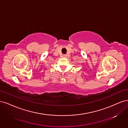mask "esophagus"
<instances>
[{
    "instance_id": "esophagus-1",
    "label": "esophagus",
    "mask_w": 128,
    "mask_h": 128,
    "mask_svg": "<svg viewBox=\"0 0 128 128\" xmlns=\"http://www.w3.org/2000/svg\"><path fill=\"white\" fill-rule=\"evenodd\" d=\"M64 56H65V55H64Z\"/></svg>"
}]
</instances>
